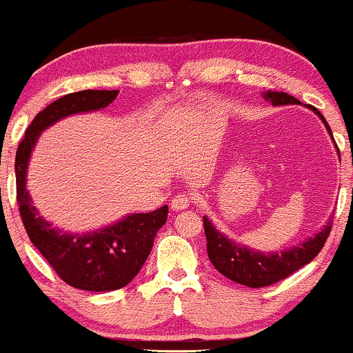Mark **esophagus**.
Returning <instances> with one entry per match:
<instances>
[{
  "instance_id": "1",
  "label": "esophagus",
  "mask_w": 353,
  "mask_h": 353,
  "mask_svg": "<svg viewBox=\"0 0 353 353\" xmlns=\"http://www.w3.org/2000/svg\"><path fill=\"white\" fill-rule=\"evenodd\" d=\"M190 203H192V199L189 195H177V197L172 199L171 210H174V212H179V210L189 208Z\"/></svg>"
}]
</instances>
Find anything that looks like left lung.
I'll return each mask as SVG.
<instances>
[{
    "mask_svg": "<svg viewBox=\"0 0 353 353\" xmlns=\"http://www.w3.org/2000/svg\"><path fill=\"white\" fill-rule=\"evenodd\" d=\"M262 96H264L267 102H272V105L301 104L296 97L290 96L287 92L267 91L262 92ZM306 107L319 115V119L325 125V130L329 132V135L334 140L331 127L325 122V119L321 115L319 110L314 109L313 105ZM331 228L332 220H329L323 226V230L314 234V238L303 241L298 246L285 249L282 252L264 254L243 246V244H236L228 236L220 233L213 226V223L208 220V216H203V230L205 236H207V252L213 267L221 275L233 280V282L246 285V287L251 288L269 287V285H274L280 282V280L287 279L288 275L301 269L303 265L310 264L318 256L321 249H323L325 239L331 233Z\"/></svg>",
    "mask_w": 353,
    "mask_h": 353,
    "instance_id": "obj_1",
    "label": "left lung"
}]
</instances>
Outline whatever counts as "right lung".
<instances>
[{"label": "right lung", "mask_w": 353, "mask_h": 353, "mask_svg": "<svg viewBox=\"0 0 353 353\" xmlns=\"http://www.w3.org/2000/svg\"><path fill=\"white\" fill-rule=\"evenodd\" d=\"M119 91L71 92L35 115L16 151V189L19 213L30 243L70 287L112 292L135 279L148 259L154 236L168 220V205L151 213H133L114 225L89 233H68L52 226L34 207L28 190L30 153L40 133L73 114L104 109Z\"/></svg>", "instance_id": "right-lung-1"}]
</instances>
